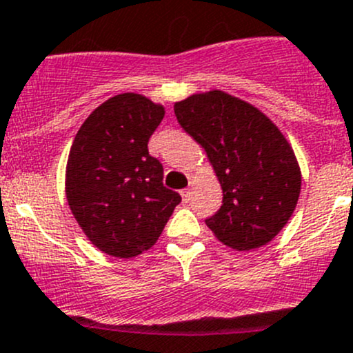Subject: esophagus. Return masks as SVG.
I'll list each match as a JSON object with an SVG mask.
<instances>
[{
  "mask_svg": "<svg viewBox=\"0 0 353 353\" xmlns=\"http://www.w3.org/2000/svg\"><path fill=\"white\" fill-rule=\"evenodd\" d=\"M181 196L184 198V201H188V199H190V196H191V190H183V191H181Z\"/></svg>",
  "mask_w": 353,
  "mask_h": 353,
  "instance_id": "esophagus-1",
  "label": "esophagus"
}]
</instances>
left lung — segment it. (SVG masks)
I'll return each mask as SVG.
<instances>
[{"instance_id":"8db88e82","label":"left lung","mask_w":353,"mask_h":353,"mask_svg":"<svg viewBox=\"0 0 353 353\" xmlns=\"http://www.w3.org/2000/svg\"><path fill=\"white\" fill-rule=\"evenodd\" d=\"M186 133L205 148L223 191L205 223L239 251L261 248L285 227L301 193V170L279 128L248 102L220 90L174 105Z\"/></svg>"}]
</instances>
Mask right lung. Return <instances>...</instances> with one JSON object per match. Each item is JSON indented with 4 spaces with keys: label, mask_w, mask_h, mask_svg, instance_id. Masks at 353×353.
Here are the masks:
<instances>
[{
    "label": "right lung",
    "mask_w": 353,
    "mask_h": 353,
    "mask_svg": "<svg viewBox=\"0 0 353 353\" xmlns=\"http://www.w3.org/2000/svg\"><path fill=\"white\" fill-rule=\"evenodd\" d=\"M163 108L138 94H121L85 119L71 145L66 198L92 244L116 258H133L157 243L179 193L163 186V167L148 140Z\"/></svg>",
    "instance_id": "right-lung-1"
}]
</instances>
